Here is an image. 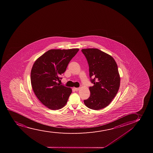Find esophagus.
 Wrapping results in <instances>:
<instances>
[{"label": "esophagus", "mask_w": 153, "mask_h": 153, "mask_svg": "<svg viewBox=\"0 0 153 153\" xmlns=\"http://www.w3.org/2000/svg\"><path fill=\"white\" fill-rule=\"evenodd\" d=\"M74 90H76V91H79V88H74Z\"/></svg>", "instance_id": "esophagus-1"}]
</instances>
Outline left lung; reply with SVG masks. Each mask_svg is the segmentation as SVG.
<instances>
[{
    "instance_id": "left-lung-1",
    "label": "left lung",
    "mask_w": 153,
    "mask_h": 153,
    "mask_svg": "<svg viewBox=\"0 0 153 153\" xmlns=\"http://www.w3.org/2000/svg\"><path fill=\"white\" fill-rule=\"evenodd\" d=\"M82 52L88 63L90 80L94 84L89 87V98L84 102L89 108L101 109L111 103L120 87L118 66L111 55L98 49H83Z\"/></svg>"
}]
</instances>
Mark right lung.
<instances>
[{
    "label": "right lung",
    "mask_w": 153,
    "mask_h": 153,
    "mask_svg": "<svg viewBox=\"0 0 153 153\" xmlns=\"http://www.w3.org/2000/svg\"><path fill=\"white\" fill-rule=\"evenodd\" d=\"M79 50H48L34 63L31 72L32 87L38 99L48 108L57 110L66 104L72 89L57 81L62 79L60 76Z\"/></svg>",
    "instance_id": "right-lung-1"
}]
</instances>
